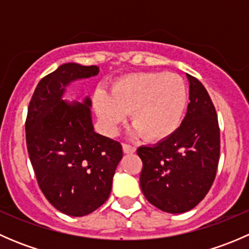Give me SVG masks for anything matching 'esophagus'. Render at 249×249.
<instances>
[{"mask_svg":"<svg viewBox=\"0 0 249 249\" xmlns=\"http://www.w3.org/2000/svg\"><path fill=\"white\" fill-rule=\"evenodd\" d=\"M123 150H124L125 154H132V153L136 152V148L134 145L126 144V143H123Z\"/></svg>","mask_w":249,"mask_h":249,"instance_id":"esophagus-1","label":"esophagus"}]
</instances>
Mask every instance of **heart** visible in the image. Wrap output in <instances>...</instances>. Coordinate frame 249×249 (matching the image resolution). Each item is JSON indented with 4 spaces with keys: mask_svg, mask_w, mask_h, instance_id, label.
Here are the masks:
<instances>
[{
    "mask_svg": "<svg viewBox=\"0 0 249 249\" xmlns=\"http://www.w3.org/2000/svg\"><path fill=\"white\" fill-rule=\"evenodd\" d=\"M188 88L182 77L165 72L124 76L110 88V95L97 90L94 107L106 131L115 132L126 113L143 140L160 142L180 126L188 106Z\"/></svg>",
    "mask_w": 249,
    "mask_h": 249,
    "instance_id": "obj_1",
    "label": "heart"
}]
</instances>
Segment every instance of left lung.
Returning <instances> with one entry per match:
<instances>
[{
    "label": "left lung",
    "mask_w": 249,
    "mask_h": 249,
    "mask_svg": "<svg viewBox=\"0 0 249 249\" xmlns=\"http://www.w3.org/2000/svg\"><path fill=\"white\" fill-rule=\"evenodd\" d=\"M187 114L177 131L157 144L142 145L140 184L152 205L167 213L194 208L208 193L217 173L220 152L218 118L205 87L187 74Z\"/></svg>",
    "instance_id": "left-lung-1"
}]
</instances>
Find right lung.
<instances>
[{"instance_id":"obj_1","label":"right lung","mask_w":249,"mask_h":249,"mask_svg":"<svg viewBox=\"0 0 249 249\" xmlns=\"http://www.w3.org/2000/svg\"><path fill=\"white\" fill-rule=\"evenodd\" d=\"M97 66L67 62L37 85L25 130L37 182L60 212L83 217L104 205L123 158L122 144L94 131L91 100H64L76 80L95 77Z\"/></svg>"}]
</instances>
